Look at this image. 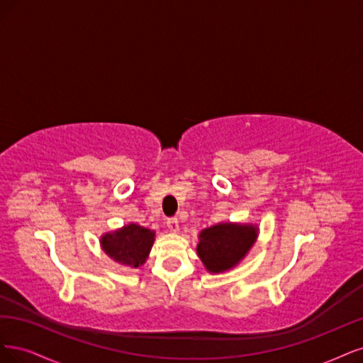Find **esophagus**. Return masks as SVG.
<instances>
[{
	"label": "esophagus",
	"instance_id": "34e87169",
	"mask_svg": "<svg viewBox=\"0 0 363 363\" xmlns=\"http://www.w3.org/2000/svg\"><path fill=\"white\" fill-rule=\"evenodd\" d=\"M166 225H167L169 230H172V232H178V230H179V221H178V218H177V217H170V218H167Z\"/></svg>",
	"mask_w": 363,
	"mask_h": 363
}]
</instances>
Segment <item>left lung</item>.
I'll use <instances>...</instances> for the list:
<instances>
[{
  "mask_svg": "<svg viewBox=\"0 0 363 363\" xmlns=\"http://www.w3.org/2000/svg\"><path fill=\"white\" fill-rule=\"evenodd\" d=\"M256 232L258 229L252 225H216L201 232L197 253L209 272L230 270L250 250Z\"/></svg>",
  "mask_w": 363,
  "mask_h": 363,
  "instance_id": "left-lung-1",
  "label": "left lung"
}]
</instances>
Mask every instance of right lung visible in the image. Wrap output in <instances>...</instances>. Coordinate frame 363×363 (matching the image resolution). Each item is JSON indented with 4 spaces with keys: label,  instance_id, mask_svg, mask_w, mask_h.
Listing matches in <instances>:
<instances>
[{
    "label": "right lung",
    "instance_id": "right-lung-1",
    "mask_svg": "<svg viewBox=\"0 0 363 363\" xmlns=\"http://www.w3.org/2000/svg\"><path fill=\"white\" fill-rule=\"evenodd\" d=\"M155 232L138 225H128L101 240L102 249L111 259L126 267L137 268L145 264L154 242Z\"/></svg>",
    "mask_w": 363,
    "mask_h": 363
}]
</instances>
